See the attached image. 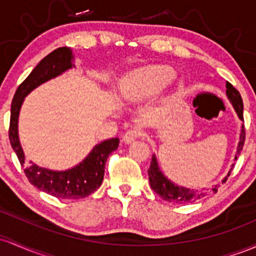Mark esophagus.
<instances>
[{"instance_id":"esophagus-1","label":"esophagus","mask_w":256,"mask_h":256,"mask_svg":"<svg viewBox=\"0 0 256 256\" xmlns=\"http://www.w3.org/2000/svg\"><path fill=\"white\" fill-rule=\"evenodd\" d=\"M141 136V131L138 130V128H131V130H128V132H125V134L122 136V141L126 143V144H130V143H132L134 140H137L138 137Z\"/></svg>"}]
</instances>
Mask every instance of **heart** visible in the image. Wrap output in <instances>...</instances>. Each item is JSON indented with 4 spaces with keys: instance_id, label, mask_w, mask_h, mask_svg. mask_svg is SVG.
Returning a JSON list of instances; mask_svg holds the SVG:
<instances>
[{
    "instance_id": "obj_1",
    "label": "heart",
    "mask_w": 256,
    "mask_h": 256,
    "mask_svg": "<svg viewBox=\"0 0 256 256\" xmlns=\"http://www.w3.org/2000/svg\"><path fill=\"white\" fill-rule=\"evenodd\" d=\"M176 78V72L169 66L152 64L128 72L122 81V92L126 100L137 102L152 97L169 86ZM178 88H184V82L180 80Z\"/></svg>"
}]
</instances>
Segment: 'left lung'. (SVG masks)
Here are the masks:
<instances>
[{
  "mask_svg": "<svg viewBox=\"0 0 256 256\" xmlns=\"http://www.w3.org/2000/svg\"><path fill=\"white\" fill-rule=\"evenodd\" d=\"M226 88H227L226 94L227 97H228L230 102H231L233 108H234L238 118H240L242 122H244L243 100H242V97H240V92H238L230 82L226 84ZM244 140H246V130H244V125H242L240 134V142H238L237 150H236L234 160L238 158V156L240 154V150H243ZM233 166H234V162L231 165V169H230L228 174L221 180V184H224V182H226L227 178H228L230 174H231ZM148 176H150V184L152 190H153L156 194L162 196L164 200H168L170 202V203H175V204L194 203V202L204 198V196L210 194V193H216L218 192V188L220 187V184H215V186H212L210 188H202V190H190V188L182 187V186H178V184H174V182L168 178L166 176L162 174V171L160 170L156 154L152 156L150 166V169H148Z\"/></svg>",
  "mask_w": 256,
  "mask_h": 256,
  "instance_id": "1",
  "label": "left lung"
}]
</instances>
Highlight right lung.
I'll use <instances>...</instances> for the list:
<instances>
[{
	"label": "right lung",
	"mask_w": 256,
	"mask_h": 256,
	"mask_svg": "<svg viewBox=\"0 0 256 256\" xmlns=\"http://www.w3.org/2000/svg\"><path fill=\"white\" fill-rule=\"evenodd\" d=\"M74 56L69 47H60L42 60L19 85L10 106V141L30 184L38 190L60 199H80L94 193L102 184L106 158L119 146V138H110L98 143L88 156L72 169L50 170L30 162L25 164V154L19 141L18 119L24 98L36 87L74 68Z\"/></svg>",
	"instance_id": "obj_1"
}]
</instances>
